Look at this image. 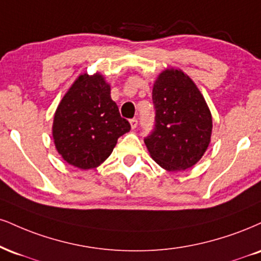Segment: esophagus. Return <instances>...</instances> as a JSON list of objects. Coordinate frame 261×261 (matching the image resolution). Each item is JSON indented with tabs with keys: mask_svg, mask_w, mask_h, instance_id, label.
Segmentation results:
<instances>
[{
	"mask_svg": "<svg viewBox=\"0 0 261 261\" xmlns=\"http://www.w3.org/2000/svg\"><path fill=\"white\" fill-rule=\"evenodd\" d=\"M130 124H131V127L136 128V126H137V119L136 118L130 119Z\"/></svg>",
	"mask_w": 261,
	"mask_h": 261,
	"instance_id": "esophagus-1",
	"label": "esophagus"
}]
</instances>
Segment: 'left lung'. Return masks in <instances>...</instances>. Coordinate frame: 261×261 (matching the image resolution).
Wrapping results in <instances>:
<instances>
[{"label": "left lung", "instance_id": "1", "mask_svg": "<svg viewBox=\"0 0 261 261\" xmlns=\"http://www.w3.org/2000/svg\"><path fill=\"white\" fill-rule=\"evenodd\" d=\"M154 127L144 143L150 156L169 171H182L202 158L212 136V114L186 74L169 69L153 86Z\"/></svg>", "mask_w": 261, "mask_h": 261}]
</instances>
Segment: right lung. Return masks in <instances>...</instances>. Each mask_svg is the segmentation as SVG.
<instances>
[{
	"label": "right lung",
	"instance_id": "1",
	"mask_svg": "<svg viewBox=\"0 0 261 261\" xmlns=\"http://www.w3.org/2000/svg\"><path fill=\"white\" fill-rule=\"evenodd\" d=\"M130 128L111 98V86L99 74H84L59 103L53 140L65 162L87 170L105 162Z\"/></svg>",
	"mask_w": 261,
	"mask_h": 261
}]
</instances>
